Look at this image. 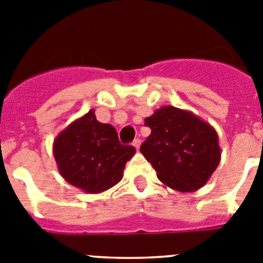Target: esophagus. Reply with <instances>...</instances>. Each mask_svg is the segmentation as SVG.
<instances>
[{
  "label": "esophagus",
  "instance_id": "34e87169",
  "mask_svg": "<svg viewBox=\"0 0 263 263\" xmlns=\"http://www.w3.org/2000/svg\"><path fill=\"white\" fill-rule=\"evenodd\" d=\"M133 146L137 148V150H138L139 146H141V139H139V138L134 139V141H133Z\"/></svg>",
  "mask_w": 263,
  "mask_h": 263
}]
</instances>
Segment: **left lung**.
Instances as JSON below:
<instances>
[{"label":"left lung","instance_id":"obj_1","mask_svg":"<svg viewBox=\"0 0 263 263\" xmlns=\"http://www.w3.org/2000/svg\"><path fill=\"white\" fill-rule=\"evenodd\" d=\"M145 125L152 134L139 150L160 182L182 192L196 191L208 182L221 155L211 125L174 106L155 110Z\"/></svg>","mask_w":263,"mask_h":263}]
</instances>
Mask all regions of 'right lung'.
<instances>
[{"label":"right lung","instance_id":"obj_1","mask_svg":"<svg viewBox=\"0 0 263 263\" xmlns=\"http://www.w3.org/2000/svg\"><path fill=\"white\" fill-rule=\"evenodd\" d=\"M134 153L132 145H121L115 127L96 120L93 110L72 122L53 142V157L63 178L88 194L117 184Z\"/></svg>","mask_w":263,"mask_h":263}]
</instances>
